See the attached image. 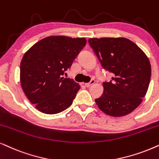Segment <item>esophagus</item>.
Returning a JSON list of instances; mask_svg holds the SVG:
<instances>
[{
  "label": "esophagus",
  "mask_w": 159,
  "mask_h": 159,
  "mask_svg": "<svg viewBox=\"0 0 159 159\" xmlns=\"http://www.w3.org/2000/svg\"><path fill=\"white\" fill-rule=\"evenodd\" d=\"M94 83H95V80H92L91 81H90V82H88V83L84 84V85H85V87L89 88V87H90V86L92 85V84H93Z\"/></svg>",
  "instance_id": "esophagus-1"
}]
</instances>
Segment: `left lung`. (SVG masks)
I'll use <instances>...</instances> for the list:
<instances>
[{"label": "left lung", "mask_w": 159, "mask_h": 159, "mask_svg": "<svg viewBox=\"0 0 159 159\" xmlns=\"http://www.w3.org/2000/svg\"><path fill=\"white\" fill-rule=\"evenodd\" d=\"M102 67L113 75L103 82L104 93L95 99L98 107L112 117L125 116L143 102L151 77V66L145 52L129 39L93 38L88 40Z\"/></svg>", "instance_id": "left-lung-1"}]
</instances>
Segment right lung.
<instances>
[{
    "label": "right lung",
    "mask_w": 159,
    "mask_h": 159,
    "mask_svg": "<svg viewBox=\"0 0 159 159\" xmlns=\"http://www.w3.org/2000/svg\"><path fill=\"white\" fill-rule=\"evenodd\" d=\"M85 44L84 38L48 36L25 53L20 82L27 98L39 111L57 114L71 106L80 86L63 75Z\"/></svg>",
    "instance_id": "1"
}]
</instances>
